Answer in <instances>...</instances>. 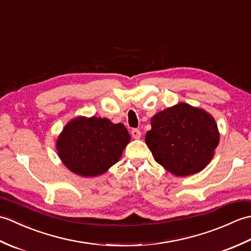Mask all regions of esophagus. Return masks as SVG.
<instances>
[{
    "label": "esophagus",
    "mask_w": 251,
    "mask_h": 251,
    "mask_svg": "<svg viewBox=\"0 0 251 251\" xmlns=\"http://www.w3.org/2000/svg\"><path fill=\"white\" fill-rule=\"evenodd\" d=\"M131 136L134 137V139H140L141 131L139 129H132L131 130Z\"/></svg>",
    "instance_id": "obj_1"
}]
</instances>
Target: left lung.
<instances>
[{
	"label": "left lung",
	"mask_w": 251,
	"mask_h": 251,
	"mask_svg": "<svg viewBox=\"0 0 251 251\" xmlns=\"http://www.w3.org/2000/svg\"><path fill=\"white\" fill-rule=\"evenodd\" d=\"M146 143L154 159L176 177L201 172L219 145L218 125L210 113L185 102L158 112L151 119Z\"/></svg>",
	"instance_id": "obj_1"
}]
</instances>
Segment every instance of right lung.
<instances>
[{
    "mask_svg": "<svg viewBox=\"0 0 251 251\" xmlns=\"http://www.w3.org/2000/svg\"><path fill=\"white\" fill-rule=\"evenodd\" d=\"M130 141L126 127L105 117L77 116L63 127L56 141L63 165L82 177H97L119 162Z\"/></svg>",
    "mask_w": 251,
    "mask_h": 251,
    "instance_id": "right-lung-1",
    "label": "right lung"
}]
</instances>
